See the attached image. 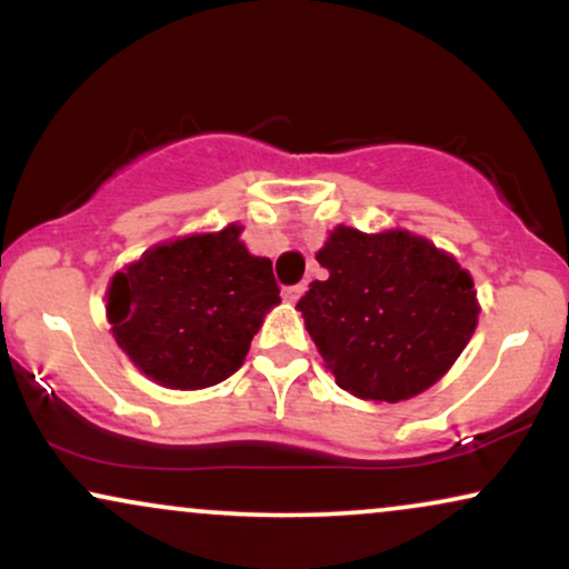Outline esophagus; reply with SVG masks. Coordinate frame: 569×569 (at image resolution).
Here are the masks:
<instances>
[{
    "label": "esophagus",
    "mask_w": 569,
    "mask_h": 569,
    "mask_svg": "<svg viewBox=\"0 0 569 569\" xmlns=\"http://www.w3.org/2000/svg\"><path fill=\"white\" fill-rule=\"evenodd\" d=\"M305 289L307 286L305 283H297V286H286L283 289V297H286V301H297L301 293H305Z\"/></svg>",
    "instance_id": "1"
}]
</instances>
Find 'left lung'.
Instances as JSON below:
<instances>
[{"mask_svg": "<svg viewBox=\"0 0 569 569\" xmlns=\"http://www.w3.org/2000/svg\"><path fill=\"white\" fill-rule=\"evenodd\" d=\"M297 309L343 391L401 401L455 365L478 322L472 278L455 257L407 231L338 226Z\"/></svg>", "mask_w": 569, "mask_h": 569, "instance_id": "left-lung-1", "label": "left lung"}]
</instances>
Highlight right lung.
<instances>
[{
	"label": "right lung",
	"instance_id": "add662e5",
	"mask_svg": "<svg viewBox=\"0 0 569 569\" xmlns=\"http://www.w3.org/2000/svg\"><path fill=\"white\" fill-rule=\"evenodd\" d=\"M241 228L160 243L118 272L107 293L114 341L168 388H207L241 368L280 301L272 262L251 257Z\"/></svg>",
	"mask_w": 569,
	"mask_h": 569
}]
</instances>
